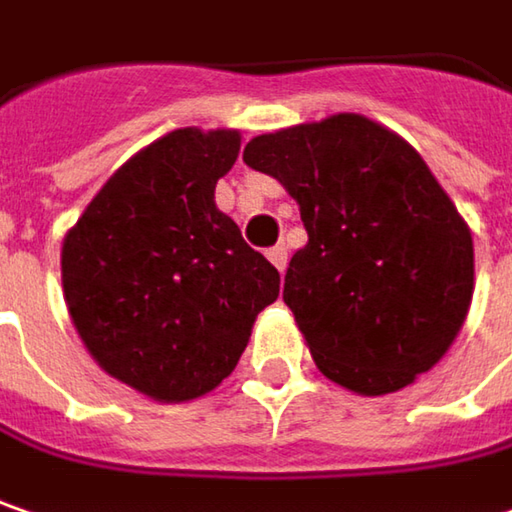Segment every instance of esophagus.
<instances>
[{"label":"esophagus","instance_id":"34e87169","mask_svg":"<svg viewBox=\"0 0 512 512\" xmlns=\"http://www.w3.org/2000/svg\"><path fill=\"white\" fill-rule=\"evenodd\" d=\"M266 257L272 260V266H275L278 272H284V269H286V246H284V243L272 246V249L266 252Z\"/></svg>","mask_w":512,"mask_h":512}]
</instances>
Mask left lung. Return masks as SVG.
Masks as SVG:
<instances>
[{
    "label": "left lung",
    "mask_w": 512,
    "mask_h": 512,
    "mask_svg": "<svg viewBox=\"0 0 512 512\" xmlns=\"http://www.w3.org/2000/svg\"><path fill=\"white\" fill-rule=\"evenodd\" d=\"M243 162L301 208L284 301L318 371L365 397L435 368L475 289L472 234L406 138L365 115L252 138Z\"/></svg>",
    "instance_id": "1"
}]
</instances>
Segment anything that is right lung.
I'll use <instances>...</instances> for the list:
<instances>
[{
    "mask_svg": "<svg viewBox=\"0 0 512 512\" xmlns=\"http://www.w3.org/2000/svg\"><path fill=\"white\" fill-rule=\"evenodd\" d=\"M237 130H173L118 167L63 240V295L106 374L159 403L214 391L278 298V269L217 202Z\"/></svg>",
    "mask_w": 512,
    "mask_h": 512,
    "instance_id": "obj_1",
    "label": "right lung"
}]
</instances>
